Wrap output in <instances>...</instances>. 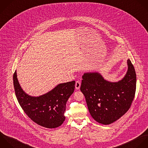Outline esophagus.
I'll use <instances>...</instances> for the list:
<instances>
[{
  "instance_id": "34e87169",
  "label": "esophagus",
  "mask_w": 148,
  "mask_h": 148,
  "mask_svg": "<svg viewBox=\"0 0 148 148\" xmlns=\"http://www.w3.org/2000/svg\"><path fill=\"white\" fill-rule=\"evenodd\" d=\"M81 86V82L79 81H77L75 82V88L77 89H79Z\"/></svg>"
}]
</instances>
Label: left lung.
<instances>
[{
    "label": "left lung",
    "instance_id": "1",
    "mask_svg": "<svg viewBox=\"0 0 148 148\" xmlns=\"http://www.w3.org/2000/svg\"><path fill=\"white\" fill-rule=\"evenodd\" d=\"M125 77L118 82L105 80L98 73H85L81 91L84 95L92 118L110 125L125 114L130 108L136 90V73L130 59Z\"/></svg>",
    "mask_w": 148,
    "mask_h": 148
}]
</instances>
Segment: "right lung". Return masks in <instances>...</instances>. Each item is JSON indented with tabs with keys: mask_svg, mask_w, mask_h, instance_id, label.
Listing matches in <instances>:
<instances>
[{
	"mask_svg": "<svg viewBox=\"0 0 148 148\" xmlns=\"http://www.w3.org/2000/svg\"><path fill=\"white\" fill-rule=\"evenodd\" d=\"M13 84L17 100L27 116L37 125L56 128L64 121L66 104L75 88V81L59 84L48 93L39 97L26 95L21 89L15 71Z\"/></svg>",
	"mask_w": 148,
	"mask_h": 148,
	"instance_id": "obj_1",
	"label": "right lung"
}]
</instances>
